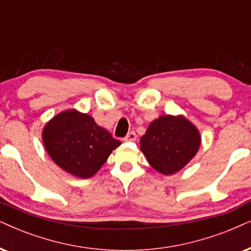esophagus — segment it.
<instances>
[{"instance_id": "1", "label": "esophagus", "mask_w": 251, "mask_h": 251, "mask_svg": "<svg viewBox=\"0 0 251 251\" xmlns=\"http://www.w3.org/2000/svg\"><path fill=\"white\" fill-rule=\"evenodd\" d=\"M124 140H125V141H135V140H136V134H135V132H134V131L129 132L128 134L125 136V139H124Z\"/></svg>"}]
</instances>
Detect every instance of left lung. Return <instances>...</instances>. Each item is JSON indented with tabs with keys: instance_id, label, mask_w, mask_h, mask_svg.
Returning <instances> with one entry per match:
<instances>
[{
	"instance_id": "1",
	"label": "left lung",
	"mask_w": 251,
	"mask_h": 251,
	"mask_svg": "<svg viewBox=\"0 0 251 251\" xmlns=\"http://www.w3.org/2000/svg\"><path fill=\"white\" fill-rule=\"evenodd\" d=\"M201 142V134L190 120L167 115L149 124L140 139V148L155 170L173 175L192 160Z\"/></svg>"
}]
</instances>
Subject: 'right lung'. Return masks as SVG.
Segmentation results:
<instances>
[{"mask_svg":"<svg viewBox=\"0 0 251 251\" xmlns=\"http://www.w3.org/2000/svg\"><path fill=\"white\" fill-rule=\"evenodd\" d=\"M43 141L50 158L80 178L94 176L122 144L98 126L93 117L77 110L53 117L43 129Z\"/></svg>","mask_w":251,"mask_h":251,"instance_id":"add662e5","label":"right lung"}]
</instances>
